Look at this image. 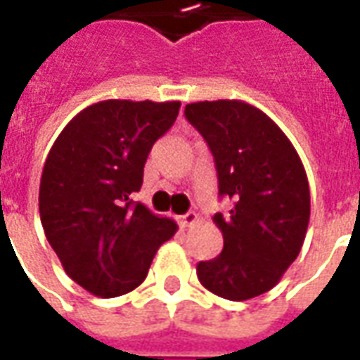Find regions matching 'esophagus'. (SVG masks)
<instances>
[{"label":"esophagus","instance_id":"obj_1","mask_svg":"<svg viewBox=\"0 0 360 360\" xmlns=\"http://www.w3.org/2000/svg\"><path fill=\"white\" fill-rule=\"evenodd\" d=\"M196 221H198V216H196L195 212H188V214H185V216H181V218H179V224L183 227L195 226Z\"/></svg>","mask_w":360,"mask_h":360}]
</instances>
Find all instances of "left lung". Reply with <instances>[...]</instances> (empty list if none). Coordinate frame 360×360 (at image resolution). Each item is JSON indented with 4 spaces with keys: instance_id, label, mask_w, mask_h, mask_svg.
<instances>
[{
    "instance_id": "1",
    "label": "left lung",
    "mask_w": 360,
    "mask_h": 360,
    "mask_svg": "<svg viewBox=\"0 0 360 360\" xmlns=\"http://www.w3.org/2000/svg\"><path fill=\"white\" fill-rule=\"evenodd\" d=\"M185 117L210 146L219 196L233 202L229 216H214L224 250L198 262L196 274L214 295L247 301L270 291L301 252L310 218L307 172L285 133L250 103H187Z\"/></svg>"
}]
</instances>
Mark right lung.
<instances>
[{
	"label": "right lung",
	"mask_w": 360,
	"mask_h": 360,
	"mask_svg": "<svg viewBox=\"0 0 360 360\" xmlns=\"http://www.w3.org/2000/svg\"><path fill=\"white\" fill-rule=\"evenodd\" d=\"M181 102L103 100L77 113L53 142L40 179V219L67 276L111 299L146 278L177 224L131 196L142 187L154 142Z\"/></svg>",
	"instance_id": "obj_1"
}]
</instances>
